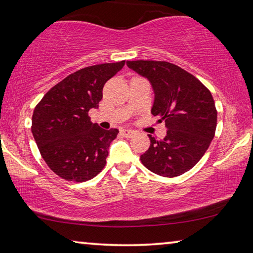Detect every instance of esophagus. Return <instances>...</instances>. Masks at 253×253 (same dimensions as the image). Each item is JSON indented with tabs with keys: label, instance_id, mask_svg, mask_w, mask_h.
<instances>
[{
	"label": "esophagus",
	"instance_id": "1",
	"mask_svg": "<svg viewBox=\"0 0 253 253\" xmlns=\"http://www.w3.org/2000/svg\"><path fill=\"white\" fill-rule=\"evenodd\" d=\"M121 132H122V135L125 136V137H132L135 135V131L131 130V129H122Z\"/></svg>",
	"mask_w": 253,
	"mask_h": 253
}]
</instances>
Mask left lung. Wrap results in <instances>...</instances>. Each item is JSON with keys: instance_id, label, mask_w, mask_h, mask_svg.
Instances as JSON below:
<instances>
[{"instance_id": "8db88e82", "label": "left lung", "mask_w": 253, "mask_h": 253, "mask_svg": "<svg viewBox=\"0 0 253 253\" xmlns=\"http://www.w3.org/2000/svg\"><path fill=\"white\" fill-rule=\"evenodd\" d=\"M147 78L154 90L152 114L165 122L163 139L148 135L151 146L140 155L145 168L164 177L182 175L208 151L216 128L217 113L209 89L182 68L166 61H127Z\"/></svg>"}]
</instances>
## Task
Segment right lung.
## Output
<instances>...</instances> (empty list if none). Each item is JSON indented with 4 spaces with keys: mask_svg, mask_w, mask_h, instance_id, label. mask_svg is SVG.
I'll list each match as a JSON object with an SVG mask.
<instances>
[{
    "mask_svg": "<svg viewBox=\"0 0 253 253\" xmlns=\"http://www.w3.org/2000/svg\"><path fill=\"white\" fill-rule=\"evenodd\" d=\"M124 65L102 63L76 71L51 88L34 108V140L46 165L61 178L84 182L105 168L119 130L102 129L88 113L98 108L105 84Z\"/></svg>",
    "mask_w": 253,
    "mask_h": 253,
    "instance_id": "add662e5",
    "label": "right lung"
}]
</instances>
